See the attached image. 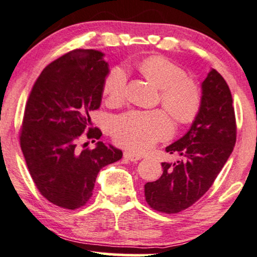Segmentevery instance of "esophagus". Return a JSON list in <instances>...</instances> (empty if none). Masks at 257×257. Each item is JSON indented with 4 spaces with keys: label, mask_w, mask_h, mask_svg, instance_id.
Masks as SVG:
<instances>
[{
    "label": "esophagus",
    "mask_w": 257,
    "mask_h": 257,
    "mask_svg": "<svg viewBox=\"0 0 257 257\" xmlns=\"http://www.w3.org/2000/svg\"><path fill=\"white\" fill-rule=\"evenodd\" d=\"M123 157H124V159H126V160H129V161H139V160L142 159L141 155H139V154L131 153V152H124V154H123Z\"/></svg>",
    "instance_id": "1"
}]
</instances>
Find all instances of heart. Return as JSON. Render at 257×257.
<instances>
[{"instance_id":"1","label":"heart","mask_w":257,"mask_h":257,"mask_svg":"<svg viewBox=\"0 0 257 257\" xmlns=\"http://www.w3.org/2000/svg\"><path fill=\"white\" fill-rule=\"evenodd\" d=\"M143 75L161 89L163 108L180 123H187L196 116L201 105V89L187 77L186 71L160 56L148 57L140 64ZM128 70L114 67L104 80L103 91L108 101L119 103L124 100ZM172 122L161 110H132L118 116L112 124L116 143L134 152H145L156 142L168 138Z\"/></svg>"}]
</instances>
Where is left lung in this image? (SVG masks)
<instances>
[{
  "mask_svg": "<svg viewBox=\"0 0 257 257\" xmlns=\"http://www.w3.org/2000/svg\"><path fill=\"white\" fill-rule=\"evenodd\" d=\"M236 142V119L227 82L215 69L202 82L198 112L187 134L166 148L181 160L162 162L159 180L145 184L147 203L160 213H180L214 183Z\"/></svg>",
  "mask_w": 257,
  "mask_h": 257,
  "instance_id": "left-lung-1",
  "label": "left lung"
}]
</instances>
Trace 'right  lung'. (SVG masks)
<instances>
[{
  "label": "right lung",
  "mask_w": 257,
  "mask_h": 257,
  "mask_svg": "<svg viewBox=\"0 0 257 257\" xmlns=\"http://www.w3.org/2000/svg\"><path fill=\"white\" fill-rule=\"evenodd\" d=\"M103 56L93 49L64 54L44 68L26 104L20 145L27 167L43 197L64 209L84 206L98 172L122 157L101 141L94 149L78 147L102 136L89 114L100 108L109 74Z\"/></svg>",
  "instance_id": "right-lung-1"
}]
</instances>
